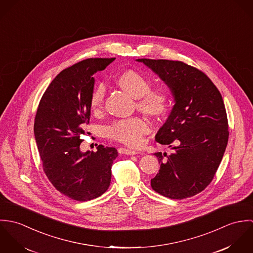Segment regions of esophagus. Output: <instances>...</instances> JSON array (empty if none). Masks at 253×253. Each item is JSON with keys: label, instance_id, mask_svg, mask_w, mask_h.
Segmentation results:
<instances>
[{"label": "esophagus", "instance_id": "1", "mask_svg": "<svg viewBox=\"0 0 253 253\" xmlns=\"http://www.w3.org/2000/svg\"><path fill=\"white\" fill-rule=\"evenodd\" d=\"M118 152L120 154H124V155H128V156H132V155H136L138 154V152L134 151V150H130V149H126V148H119Z\"/></svg>", "mask_w": 253, "mask_h": 253}]
</instances>
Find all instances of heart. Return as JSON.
Returning a JSON list of instances; mask_svg holds the SVG:
<instances>
[{
  "instance_id": "heart-1",
  "label": "heart",
  "mask_w": 253,
  "mask_h": 253,
  "mask_svg": "<svg viewBox=\"0 0 253 253\" xmlns=\"http://www.w3.org/2000/svg\"><path fill=\"white\" fill-rule=\"evenodd\" d=\"M116 84L136 98V107L151 118L164 116L170 107L172 92L168 85L160 84L151 87V79L136 69H126L117 75ZM105 87L95 85L88 96V106L94 114L103 108ZM149 131V126L143 119L132 117L116 120L105 127V134L111 140L137 147L142 144L143 136Z\"/></svg>"
}]
</instances>
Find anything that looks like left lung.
Listing matches in <instances>:
<instances>
[{"mask_svg":"<svg viewBox=\"0 0 253 253\" xmlns=\"http://www.w3.org/2000/svg\"><path fill=\"white\" fill-rule=\"evenodd\" d=\"M170 87L175 104L156 134L169 145L170 155L155 153L161 168L152 189L173 200L193 197L213 179L229 139V126L221 93L211 80L182 61L137 59Z\"/></svg>","mask_w":253,"mask_h":253,"instance_id":"8db88e82","label":"left lung"}]
</instances>
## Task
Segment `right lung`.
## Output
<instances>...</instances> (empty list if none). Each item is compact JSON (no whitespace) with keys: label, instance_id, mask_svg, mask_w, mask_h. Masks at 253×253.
Segmentation results:
<instances>
[{"label":"right lung","instance_id":"1","mask_svg":"<svg viewBox=\"0 0 253 253\" xmlns=\"http://www.w3.org/2000/svg\"><path fill=\"white\" fill-rule=\"evenodd\" d=\"M116 58H88L59 73L42 94L37 109L34 133L42 169L53 187L66 197L86 202L104 194L118 152L99 145L82 153L80 145L89 124L88 96L93 74Z\"/></svg>","mask_w":253,"mask_h":253}]
</instances>
